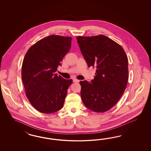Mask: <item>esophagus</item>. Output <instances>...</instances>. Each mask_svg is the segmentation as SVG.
<instances>
[{
	"mask_svg": "<svg viewBox=\"0 0 151 151\" xmlns=\"http://www.w3.org/2000/svg\"><path fill=\"white\" fill-rule=\"evenodd\" d=\"M73 82H76V83H78V82H79L80 80H78L76 79V78H73Z\"/></svg>",
	"mask_w": 151,
	"mask_h": 151,
	"instance_id": "obj_1",
	"label": "esophagus"
}]
</instances>
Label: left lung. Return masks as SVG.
I'll return each mask as SVG.
<instances>
[{"instance_id": "obj_1", "label": "left lung", "mask_w": 151, "mask_h": 151, "mask_svg": "<svg viewBox=\"0 0 151 151\" xmlns=\"http://www.w3.org/2000/svg\"><path fill=\"white\" fill-rule=\"evenodd\" d=\"M77 40L88 66L96 69L91 82H80L82 102L91 111L105 112L117 103L127 87V56L121 46L105 35L78 36Z\"/></svg>"}]
</instances>
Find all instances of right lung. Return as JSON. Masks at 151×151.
Wrapping results in <instances>:
<instances>
[{
    "label": "right lung",
    "mask_w": 151,
    "mask_h": 151,
    "mask_svg": "<svg viewBox=\"0 0 151 151\" xmlns=\"http://www.w3.org/2000/svg\"><path fill=\"white\" fill-rule=\"evenodd\" d=\"M72 37L52 35L37 41L23 60L22 78L25 95L39 112L52 114L61 110L73 82L55 73L71 48Z\"/></svg>",
    "instance_id": "obj_1"
}]
</instances>
